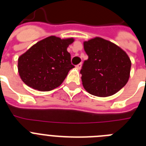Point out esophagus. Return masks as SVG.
<instances>
[{
  "instance_id": "esophagus-1",
  "label": "esophagus",
  "mask_w": 146,
  "mask_h": 146,
  "mask_svg": "<svg viewBox=\"0 0 146 146\" xmlns=\"http://www.w3.org/2000/svg\"><path fill=\"white\" fill-rule=\"evenodd\" d=\"M81 67H82V64H79L76 66V68H77V69H80Z\"/></svg>"
}]
</instances>
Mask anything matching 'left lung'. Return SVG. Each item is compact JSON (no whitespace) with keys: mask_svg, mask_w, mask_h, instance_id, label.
Returning <instances> with one entry per match:
<instances>
[{"mask_svg":"<svg viewBox=\"0 0 146 146\" xmlns=\"http://www.w3.org/2000/svg\"><path fill=\"white\" fill-rule=\"evenodd\" d=\"M88 59L82 64V86L94 96L106 97L120 91L129 78L131 60L116 44L96 37L85 42Z\"/></svg>","mask_w":146,"mask_h":146,"instance_id":"8db88e82","label":"left lung"}]
</instances>
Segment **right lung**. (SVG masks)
Returning a JSON list of instances; mask_svg holds the SVG:
<instances>
[{"label": "right lung", "instance_id": "add662e5", "mask_svg": "<svg viewBox=\"0 0 146 146\" xmlns=\"http://www.w3.org/2000/svg\"><path fill=\"white\" fill-rule=\"evenodd\" d=\"M74 38L61 39L51 36L33 45L18 58V72L22 80L29 87L49 91L64 82L74 68L67 47Z\"/></svg>", "mask_w": 146, "mask_h": 146}]
</instances>
